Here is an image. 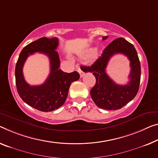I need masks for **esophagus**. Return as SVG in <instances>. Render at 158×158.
I'll use <instances>...</instances> for the list:
<instances>
[{
  "label": "esophagus",
  "instance_id": "1",
  "mask_svg": "<svg viewBox=\"0 0 158 158\" xmlns=\"http://www.w3.org/2000/svg\"><path fill=\"white\" fill-rule=\"evenodd\" d=\"M77 71H78V73H80V76H81V77H83V76H84V72L82 71L81 69H77Z\"/></svg>",
  "mask_w": 158,
  "mask_h": 158
}]
</instances>
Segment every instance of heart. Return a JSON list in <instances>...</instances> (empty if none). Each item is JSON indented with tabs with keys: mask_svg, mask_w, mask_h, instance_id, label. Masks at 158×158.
<instances>
[{
	"mask_svg": "<svg viewBox=\"0 0 158 158\" xmlns=\"http://www.w3.org/2000/svg\"><path fill=\"white\" fill-rule=\"evenodd\" d=\"M92 51H93V49H92V48H89V49L87 50L86 55L87 54H89V53H90ZM97 56H98V52H93V53H92V54L90 56V59H94V58H95Z\"/></svg>",
	"mask_w": 158,
	"mask_h": 158,
	"instance_id": "b5f03b06",
	"label": "heart"
}]
</instances>
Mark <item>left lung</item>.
Instances as JSON below:
<instances>
[{
    "label": "left lung",
    "instance_id": "obj_1",
    "mask_svg": "<svg viewBox=\"0 0 158 158\" xmlns=\"http://www.w3.org/2000/svg\"><path fill=\"white\" fill-rule=\"evenodd\" d=\"M107 36L103 37L104 40ZM116 53L127 55L130 60V82L123 86L115 84L106 73L110 57ZM84 72H91L96 83L91 89L90 95L98 107L106 110L122 108L136 95L140 81V64L138 54L132 44L122 37L116 39L103 51L102 54L89 66H83Z\"/></svg>",
    "mask_w": 158,
    "mask_h": 158
}]
</instances>
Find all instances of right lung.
Here are the masks:
<instances>
[{"mask_svg": "<svg viewBox=\"0 0 158 158\" xmlns=\"http://www.w3.org/2000/svg\"><path fill=\"white\" fill-rule=\"evenodd\" d=\"M58 45L56 37H42L29 44L22 50L15 66L17 90L21 99L28 105L45 112L61 106L66 100L71 84L80 78L77 71L68 73L59 69V56L56 51ZM36 52H42L49 57L50 73L43 84L31 86L23 78L22 69L28 56Z\"/></svg>", "mask_w": 158, "mask_h": 158, "instance_id": "right-lung-1", "label": "right lung"}]
</instances>
